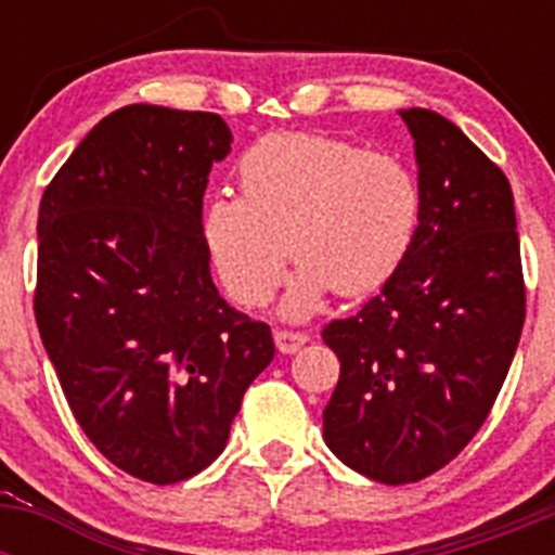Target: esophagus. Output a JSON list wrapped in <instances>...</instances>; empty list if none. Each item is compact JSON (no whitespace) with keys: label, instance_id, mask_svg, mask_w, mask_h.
<instances>
[{"label":"esophagus","instance_id":"34e87169","mask_svg":"<svg viewBox=\"0 0 555 555\" xmlns=\"http://www.w3.org/2000/svg\"><path fill=\"white\" fill-rule=\"evenodd\" d=\"M306 341H308V333L302 331H288V327H278V331H274V345H278V350L281 352H286V356L300 350Z\"/></svg>","mask_w":555,"mask_h":555}]
</instances>
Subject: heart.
Wrapping results in <instances>:
<instances>
[{
	"mask_svg": "<svg viewBox=\"0 0 555 555\" xmlns=\"http://www.w3.org/2000/svg\"><path fill=\"white\" fill-rule=\"evenodd\" d=\"M235 197L222 191L203 210V242L235 302L267 306L300 269L286 311L300 317L331 288L364 297L409 258L423 219V189L409 164L356 141L274 132L238 160Z\"/></svg>",
	"mask_w": 555,
	"mask_h": 555,
	"instance_id": "b5f03b06",
	"label": "heart"
}]
</instances>
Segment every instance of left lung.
I'll return each mask as SVG.
<instances>
[{"instance_id": "obj_1", "label": "left lung", "mask_w": 555, "mask_h": 555, "mask_svg": "<svg viewBox=\"0 0 555 555\" xmlns=\"http://www.w3.org/2000/svg\"><path fill=\"white\" fill-rule=\"evenodd\" d=\"M414 135L423 219L403 267L322 338L341 361L325 442L377 483L439 473L487 423L526 322L508 178L439 113Z\"/></svg>"}]
</instances>
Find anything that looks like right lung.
<instances>
[{
	"instance_id": "right-lung-1",
	"label": "right lung",
	"mask_w": 555,
	"mask_h": 555,
	"mask_svg": "<svg viewBox=\"0 0 555 555\" xmlns=\"http://www.w3.org/2000/svg\"><path fill=\"white\" fill-rule=\"evenodd\" d=\"M222 116L127 105L80 141L38 210L33 311L82 434L146 483H178L224 450L274 358L267 322L219 297L203 242Z\"/></svg>"
}]
</instances>
